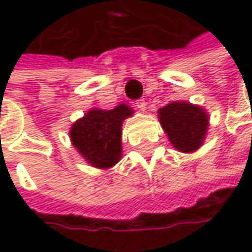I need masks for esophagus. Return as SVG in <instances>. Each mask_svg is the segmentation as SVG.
Wrapping results in <instances>:
<instances>
[{
	"instance_id": "34e87169",
	"label": "esophagus",
	"mask_w": 252,
	"mask_h": 252,
	"mask_svg": "<svg viewBox=\"0 0 252 252\" xmlns=\"http://www.w3.org/2000/svg\"><path fill=\"white\" fill-rule=\"evenodd\" d=\"M135 106H137V109H140V111H146L147 103H146V100H144V99H138V100L135 102Z\"/></svg>"
}]
</instances>
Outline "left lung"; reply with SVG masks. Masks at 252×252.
Instances as JSON below:
<instances>
[{
  "mask_svg": "<svg viewBox=\"0 0 252 252\" xmlns=\"http://www.w3.org/2000/svg\"><path fill=\"white\" fill-rule=\"evenodd\" d=\"M159 120L172 146L184 153L201 146L209 126L207 114L188 102H174L159 109Z\"/></svg>",
  "mask_w": 252,
  "mask_h": 252,
  "instance_id": "obj_1",
  "label": "left lung"
}]
</instances>
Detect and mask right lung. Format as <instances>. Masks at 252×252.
Returning <instances> with one entry per match:
<instances>
[{
  "label": "right lung",
  "instance_id": "obj_1",
  "mask_svg": "<svg viewBox=\"0 0 252 252\" xmlns=\"http://www.w3.org/2000/svg\"><path fill=\"white\" fill-rule=\"evenodd\" d=\"M132 111L120 105L115 109H92L70 131L80 155L96 168H111L121 158V126Z\"/></svg>",
  "mask_w": 252,
  "mask_h": 252
}]
</instances>
